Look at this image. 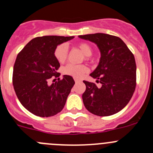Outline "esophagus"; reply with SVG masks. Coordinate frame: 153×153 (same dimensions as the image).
I'll return each instance as SVG.
<instances>
[{"label":"esophagus","mask_w":153,"mask_h":153,"mask_svg":"<svg viewBox=\"0 0 153 153\" xmlns=\"http://www.w3.org/2000/svg\"><path fill=\"white\" fill-rule=\"evenodd\" d=\"M74 80H75V83H79V82H81V79H79V78H74Z\"/></svg>","instance_id":"obj_1"}]
</instances>
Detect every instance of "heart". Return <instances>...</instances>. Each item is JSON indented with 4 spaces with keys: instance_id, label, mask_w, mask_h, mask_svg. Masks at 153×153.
<instances>
[{
    "instance_id": "1",
    "label": "heart",
    "mask_w": 153,
    "mask_h": 153,
    "mask_svg": "<svg viewBox=\"0 0 153 153\" xmlns=\"http://www.w3.org/2000/svg\"><path fill=\"white\" fill-rule=\"evenodd\" d=\"M78 48L86 56H90L92 54V48H91L89 44H86V43H81L78 45ZM68 48L64 44L59 45L54 51V56H55L56 59L61 64L64 63L66 61L67 58H68ZM87 72H88V68L85 65H74V64H68L64 68L63 70L65 75L76 78H81Z\"/></svg>"
}]
</instances>
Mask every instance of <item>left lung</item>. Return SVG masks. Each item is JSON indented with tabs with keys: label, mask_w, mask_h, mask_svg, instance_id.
I'll list each match as a JSON object with an SVG mask.
<instances>
[{
	"label": "left lung",
	"mask_w": 153,
	"mask_h": 153,
	"mask_svg": "<svg viewBox=\"0 0 153 153\" xmlns=\"http://www.w3.org/2000/svg\"><path fill=\"white\" fill-rule=\"evenodd\" d=\"M78 37L96 44L100 52L99 64L90 75L101 87L83 81L86 85L82 94L84 105L96 115H114L126 106L135 91L137 66L134 54L118 37L103 33Z\"/></svg>",
	"instance_id": "1"
}]
</instances>
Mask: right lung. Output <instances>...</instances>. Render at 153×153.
Returning a JSON list of instances; mask_svg holds the SVG:
<instances>
[{"label": "right lung", "instance_id": "right-lung-1", "mask_svg": "<svg viewBox=\"0 0 153 153\" xmlns=\"http://www.w3.org/2000/svg\"><path fill=\"white\" fill-rule=\"evenodd\" d=\"M73 36H42L33 38L17 55L13 72V85L19 100L31 113L50 117L62 111L75 81L63 75L48 85L53 76L57 77L60 66L54 51L58 45Z\"/></svg>", "mask_w": 153, "mask_h": 153}]
</instances>
